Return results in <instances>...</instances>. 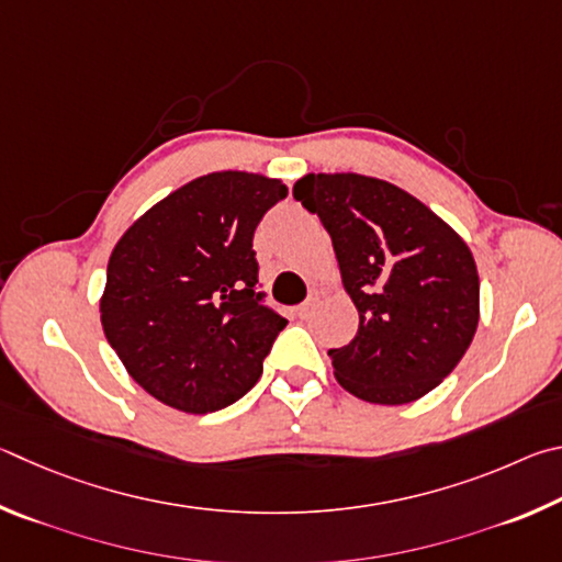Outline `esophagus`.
I'll list each match as a JSON object with an SVG mask.
<instances>
[{"mask_svg": "<svg viewBox=\"0 0 562 562\" xmlns=\"http://www.w3.org/2000/svg\"><path fill=\"white\" fill-rule=\"evenodd\" d=\"M313 306H316V299H313V296H311V299H306V301H303V303H301V306L296 308V316H299V318H303V321H306V318L311 316V311H313Z\"/></svg>", "mask_w": 562, "mask_h": 562, "instance_id": "obj_1", "label": "esophagus"}]
</instances>
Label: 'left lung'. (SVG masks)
<instances>
[{"label": "left lung", "instance_id": "1", "mask_svg": "<svg viewBox=\"0 0 562 562\" xmlns=\"http://www.w3.org/2000/svg\"><path fill=\"white\" fill-rule=\"evenodd\" d=\"M293 196L318 214L360 313L328 356L350 395L407 405L445 380L479 326V273L461 236L415 196L362 175H306Z\"/></svg>", "mask_w": 562, "mask_h": 562}]
</instances>
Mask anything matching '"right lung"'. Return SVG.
Returning a JSON list of instances; mask_svg holds the SVG:
<instances>
[{
    "label": "right lung",
    "instance_id": "obj_1",
    "mask_svg": "<svg viewBox=\"0 0 562 562\" xmlns=\"http://www.w3.org/2000/svg\"><path fill=\"white\" fill-rule=\"evenodd\" d=\"M289 194L249 172H212L145 212L108 261L101 323L125 370L175 409L234 405L286 328L266 303L254 232Z\"/></svg>",
    "mask_w": 562,
    "mask_h": 562
}]
</instances>
